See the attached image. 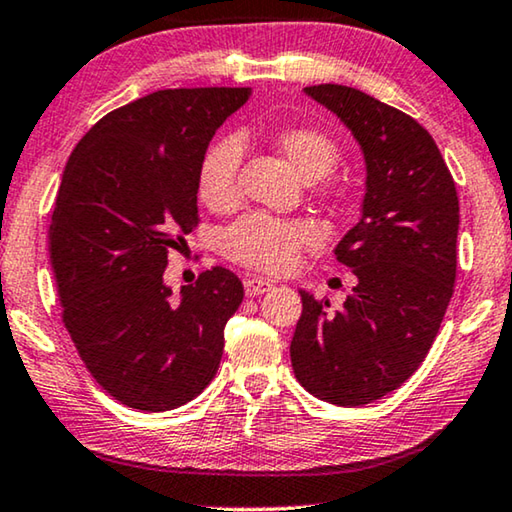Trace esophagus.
Returning a JSON list of instances; mask_svg holds the SVG:
<instances>
[{"label":"esophagus","mask_w":512,"mask_h":512,"mask_svg":"<svg viewBox=\"0 0 512 512\" xmlns=\"http://www.w3.org/2000/svg\"><path fill=\"white\" fill-rule=\"evenodd\" d=\"M243 287H246V294L248 296H259V294H266L273 289V282L266 280V278H257V276H250L243 280Z\"/></svg>","instance_id":"esophagus-1"}]
</instances>
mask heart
Segmentation results:
<instances>
[{
	"mask_svg": "<svg viewBox=\"0 0 512 512\" xmlns=\"http://www.w3.org/2000/svg\"><path fill=\"white\" fill-rule=\"evenodd\" d=\"M271 144L303 179L317 181L333 172L340 160V147L333 137L315 126H282L271 133ZM243 147L236 135H225L211 144L197 170V193L204 207L225 213L239 204V170ZM322 232L315 223L303 218H241L227 227L220 250L232 262L264 273H282L292 269L305 248L317 246Z\"/></svg>",
	"mask_w": 512,
	"mask_h": 512,
	"instance_id": "obj_1",
	"label": "heart"
}]
</instances>
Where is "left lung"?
<instances>
[{"label":"left lung","mask_w":512,"mask_h":512,"mask_svg":"<svg viewBox=\"0 0 512 512\" xmlns=\"http://www.w3.org/2000/svg\"><path fill=\"white\" fill-rule=\"evenodd\" d=\"M361 144V220L335 248L356 287L342 310L301 292L292 368L319 400L358 407L402 386L425 361L451 303L460 202L432 135L414 117L342 85L305 87Z\"/></svg>","instance_id":"left-lung-1"}]
</instances>
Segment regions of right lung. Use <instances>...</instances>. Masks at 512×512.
Instances as JSON below:
<instances>
[{
    "instance_id": "obj_1",
    "label": "right lung",
    "mask_w": 512,
    "mask_h": 512,
    "mask_svg": "<svg viewBox=\"0 0 512 512\" xmlns=\"http://www.w3.org/2000/svg\"><path fill=\"white\" fill-rule=\"evenodd\" d=\"M246 87L160 89L105 114L68 158L48 230L61 319L103 391L170 411L216 375L243 301L230 269L202 271L172 299L167 253L200 223L197 170Z\"/></svg>"
}]
</instances>
